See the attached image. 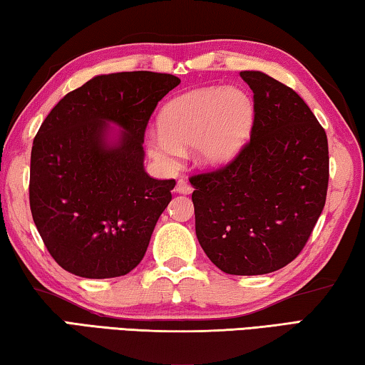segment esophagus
<instances>
[{
    "instance_id": "1",
    "label": "esophagus",
    "mask_w": 365,
    "mask_h": 365,
    "mask_svg": "<svg viewBox=\"0 0 365 365\" xmlns=\"http://www.w3.org/2000/svg\"><path fill=\"white\" fill-rule=\"evenodd\" d=\"M175 190L178 194H190L192 192V186H190L186 179H179V181L176 182Z\"/></svg>"
}]
</instances>
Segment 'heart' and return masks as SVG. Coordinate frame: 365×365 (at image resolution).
I'll return each mask as SVG.
<instances>
[{
  "instance_id": "heart-1",
  "label": "heart",
  "mask_w": 365,
  "mask_h": 365,
  "mask_svg": "<svg viewBox=\"0 0 365 365\" xmlns=\"http://www.w3.org/2000/svg\"><path fill=\"white\" fill-rule=\"evenodd\" d=\"M254 123V103L239 88H197L171 100L160 115V130L148 133L150 157L166 170L178 168L184 148L197 147L207 166H222L241 152Z\"/></svg>"
}]
</instances>
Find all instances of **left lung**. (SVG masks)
Instances as JSON below:
<instances>
[{
  "mask_svg": "<svg viewBox=\"0 0 365 365\" xmlns=\"http://www.w3.org/2000/svg\"><path fill=\"white\" fill-rule=\"evenodd\" d=\"M254 93L250 139L222 168L189 178L195 235L220 270L265 274L296 259L325 207V129L291 87L239 73Z\"/></svg>",
  "mask_w": 365,
  "mask_h": 365,
  "instance_id": "obj_1",
  "label": "left lung"
}]
</instances>
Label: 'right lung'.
<instances>
[{
	"mask_svg": "<svg viewBox=\"0 0 365 365\" xmlns=\"http://www.w3.org/2000/svg\"><path fill=\"white\" fill-rule=\"evenodd\" d=\"M173 74L133 71L97 76L58 101L31 155L29 200L48 252L82 278H115L140 264L175 179L143 170L152 113L179 86ZM108 122L125 133L106 142Z\"/></svg>",
	"mask_w": 365,
	"mask_h": 365,
	"instance_id": "obj_1",
	"label": "right lung"
}]
</instances>
